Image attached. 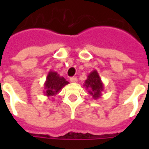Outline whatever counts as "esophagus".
Returning <instances> with one entry per match:
<instances>
[{
    "label": "esophagus",
    "mask_w": 149,
    "mask_h": 149,
    "mask_svg": "<svg viewBox=\"0 0 149 149\" xmlns=\"http://www.w3.org/2000/svg\"><path fill=\"white\" fill-rule=\"evenodd\" d=\"M70 81L72 83H76V82H77V78L76 77H72L70 78Z\"/></svg>",
    "instance_id": "34e87169"
}]
</instances>
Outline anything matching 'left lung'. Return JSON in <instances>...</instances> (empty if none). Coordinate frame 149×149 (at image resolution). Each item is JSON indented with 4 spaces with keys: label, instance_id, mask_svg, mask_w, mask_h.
I'll list each match as a JSON object with an SVG mask.
<instances>
[{
    "label": "left lung",
    "instance_id": "8db88e82",
    "mask_svg": "<svg viewBox=\"0 0 149 149\" xmlns=\"http://www.w3.org/2000/svg\"><path fill=\"white\" fill-rule=\"evenodd\" d=\"M83 86L88 90V93L93 97L94 100H97L102 96L104 84L97 70L92 71L88 75Z\"/></svg>",
    "mask_w": 149,
    "mask_h": 149
}]
</instances>
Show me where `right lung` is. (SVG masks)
<instances>
[{"label":"right lung","instance_id":"add662e5","mask_svg":"<svg viewBox=\"0 0 149 149\" xmlns=\"http://www.w3.org/2000/svg\"><path fill=\"white\" fill-rule=\"evenodd\" d=\"M68 83V81H66L63 77H61L56 72L50 70L44 84L43 93L49 98L56 96L61 92L63 87H65Z\"/></svg>","mask_w":149,"mask_h":149}]
</instances>
